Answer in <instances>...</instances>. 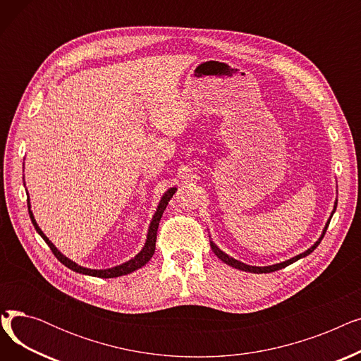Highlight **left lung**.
Segmentation results:
<instances>
[{
  "mask_svg": "<svg viewBox=\"0 0 361 361\" xmlns=\"http://www.w3.org/2000/svg\"><path fill=\"white\" fill-rule=\"evenodd\" d=\"M336 203H338V200H335V204H334V209H332V212H331V216H329V219L326 221V224H325V226H324V231H322V234H320V237L316 240V243L312 245V247H309L306 252H302V253H300V255H297V256H294V257H291V259H288V260H283V262L275 263V264H269V267H252V264H245V263H243V262H240V260H237V259L228 256L225 252H222V250L218 247V245L212 241V238H211L212 252H214L224 263L230 264V267H233V268H235V269H240V271H244V272H250V274H269V272L279 271V269H282V268L288 267V264L297 262L298 259H302V257L309 256V255L317 247V245H319L320 241H322V238H324L326 230H328V225H329V222H331L332 215H334L335 211H336ZM209 237H211V235H209Z\"/></svg>",
  "mask_w": 361,
  "mask_h": 361,
  "instance_id": "left-lung-1",
  "label": "left lung"
}]
</instances>
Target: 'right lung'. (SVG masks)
<instances>
[{
	"mask_svg": "<svg viewBox=\"0 0 361 361\" xmlns=\"http://www.w3.org/2000/svg\"><path fill=\"white\" fill-rule=\"evenodd\" d=\"M177 187H171L168 188V190L162 195L159 203H158V207L157 211L154 214V216H152L150 219V224H149V228H147V234H146V241H145V245L142 247V250L135 256L131 257L130 260L121 263V264H117V267L114 268H108V269H90V268H85V267H80V264H78L75 262H73L71 259H68L67 256H64L59 249L55 247L54 243L44 234V231L39 228V225H37L35 216H33V212L30 211V199L27 197V209H29V215H30V219H32V224L35 226L36 233L39 234L45 243L49 245V249L52 250V253L55 255V257L59 259L64 267H67L68 269L78 272V274H83V275H89V276H97V278H117V276H123V275H127V274H131L135 272L137 269H140L142 267H145V264L152 259V256H154L155 253V243H157V233H158V225H159V221L162 218V214L165 211V207L168 204V202L171 200V197H173V195L176 193ZM26 195L29 196V193L26 192Z\"/></svg>",
	"mask_w": 361,
	"mask_h": 361,
	"instance_id": "obj_1",
	"label": "right lung"
}]
</instances>
